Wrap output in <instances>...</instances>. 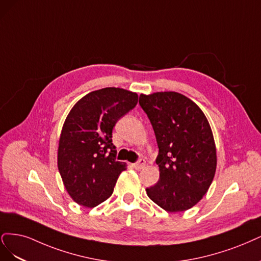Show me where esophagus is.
I'll return each instance as SVG.
<instances>
[{"label": "esophagus", "instance_id": "obj_1", "mask_svg": "<svg viewBox=\"0 0 261 261\" xmlns=\"http://www.w3.org/2000/svg\"><path fill=\"white\" fill-rule=\"evenodd\" d=\"M145 166V159H143V158H141V159H139V161L133 165V167L136 168L137 170H141L143 167Z\"/></svg>", "mask_w": 261, "mask_h": 261}]
</instances>
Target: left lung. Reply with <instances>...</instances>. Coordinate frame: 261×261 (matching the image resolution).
<instances>
[{
    "instance_id": "1",
    "label": "left lung",
    "mask_w": 261,
    "mask_h": 261,
    "mask_svg": "<svg viewBox=\"0 0 261 261\" xmlns=\"http://www.w3.org/2000/svg\"><path fill=\"white\" fill-rule=\"evenodd\" d=\"M155 132L159 180L147 196L169 213L196 205L212 184L217 153L212 128L201 109L176 92L140 95Z\"/></svg>"
}]
</instances>
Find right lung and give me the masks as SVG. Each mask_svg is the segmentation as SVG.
<instances>
[{"label": "right lung", "instance_id": "right-lung-1", "mask_svg": "<svg viewBox=\"0 0 261 261\" xmlns=\"http://www.w3.org/2000/svg\"><path fill=\"white\" fill-rule=\"evenodd\" d=\"M138 104V94L104 88L78 100L64 122L57 166L64 186L75 203L95 207L113 194L124 163L116 161L113 129Z\"/></svg>", "mask_w": 261, "mask_h": 261}]
</instances>
